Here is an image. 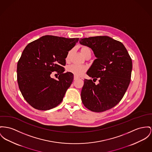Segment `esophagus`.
<instances>
[{
  "label": "esophagus",
  "instance_id": "34e87169",
  "mask_svg": "<svg viewBox=\"0 0 152 152\" xmlns=\"http://www.w3.org/2000/svg\"><path fill=\"white\" fill-rule=\"evenodd\" d=\"M78 78V77H77V76H75V75H74V80H77Z\"/></svg>",
  "mask_w": 152,
  "mask_h": 152
}]
</instances>
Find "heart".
Returning a JSON list of instances; mask_svg holds the SVG:
<instances>
[{
    "label": "heart",
    "mask_w": 152,
    "mask_h": 152,
    "mask_svg": "<svg viewBox=\"0 0 152 152\" xmlns=\"http://www.w3.org/2000/svg\"><path fill=\"white\" fill-rule=\"evenodd\" d=\"M81 53L84 56V57H85L88 54H91V50L88 47H82L81 48ZM72 52H73V50H71L68 52L66 58V61H69L70 60V58ZM67 70L69 72L73 74L75 76L79 77V76L82 75L86 72L87 70V67L86 66H83L72 64L68 66Z\"/></svg>",
    "instance_id": "1"
}]
</instances>
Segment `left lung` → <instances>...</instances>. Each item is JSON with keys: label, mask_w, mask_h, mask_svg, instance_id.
I'll return each instance as SVG.
<instances>
[{"label": "left lung", "mask_w": 152, "mask_h": 152, "mask_svg": "<svg viewBox=\"0 0 152 152\" xmlns=\"http://www.w3.org/2000/svg\"><path fill=\"white\" fill-rule=\"evenodd\" d=\"M80 43L91 48L96 57L86 74L95 81L84 80L81 100L91 111H105L117 105L130 82L132 63L121 42L108 36L81 39Z\"/></svg>", "instance_id": "8db88e82"}]
</instances>
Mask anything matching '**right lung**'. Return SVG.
Wrapping results in <instances>:
<instances>
[{
	"label": "right lung",
	"instance_id": "obj_1",
	"mask_svg": "<svg viewBox=\"0 0 152 152\" xmlns=\"http://www.w3.org/2000/svg\"><path fill=\"white\" fill-rule=\"evenodd\" d=\"M79 38L44 36L25 47L17 64V81L20 92L34 108L47 111L58 106L70 86L74 75L63 73L68 52ZM56 71L57 80L50 77Z\"/></svg>",
	"mask_w": 152,
	"mask_h": 152
}]
</instances>
